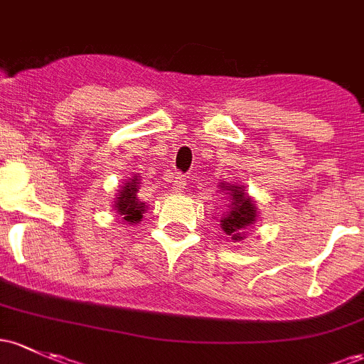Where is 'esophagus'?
Returning <instances> with one entry per match:
<instances>
[{
  "mask_svg": "<svg viewBox=\"0 0 364 364\" xmlns=\"http://www.w3.org/2000/svg\"><path fill=\"white\" fill-rule=\"evenodd\" d=\"M185 185H186L185 178H183V176H176L173 181V193H179V191H183Z\"/></svg>",
  "mask_w": 364,
  "mask_h": 364,
  "instance_id": "esophagus-1",
  "label": "esophagus"
}]
</instances>
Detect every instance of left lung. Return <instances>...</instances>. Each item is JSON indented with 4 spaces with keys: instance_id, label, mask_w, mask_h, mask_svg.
I'll use <instances>...</instances> for the list:
<instances>
[{
    "instance_id": "left-lung-1",
    "label": "left lung",
    "mask_w": 364,
    "mask_h": 364,
    "mask_svg": "<svg viewBox=\"0 0 364 364\" xmlns=\"http://www.w3.org/2000/svg\"><path fill=\"white\" fill-rule=\"evenodd\" d=\"M219 193H221L223 205L218 209V223L221 230L233 242H240L245 237V230L257 223V202L247 193L243 185H230V183H219ZM215 219V218H214Z\"/></svg>"
}]
</instances>
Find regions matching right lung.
<instances>
[{"label":"right lung","instance_id":"obj_1","mask_svg":"<svg viewBox=\"0 0 364 364\" xmlns=\"http://www.w3.org/2000/svg\"><path fill=\"white\" fill-rule=\"evenodd\" d=\"M139 185H141L139 176L133 174L126 183H122L121 190H117V195L114 198L115 213L122 219V223H127V225H138L146 210L145 203L139 202L136 195Z\"/></svg>","mask_w":364,"mask_h":364}]
</instances>
